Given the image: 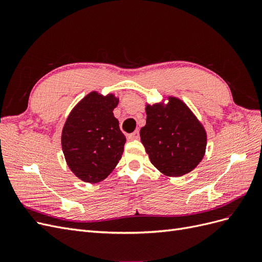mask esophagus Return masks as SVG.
<instances>
[{"instance_id": "34e87169", "label": "esophagus", "mask_w": 262, "mask_h": 262, "mask_svg": "<svg viewBox=\"0 0 262 262\" xmlns=\"http://www.w3.org/2000/svg\"><path fill=\"white\" fill-rule=\"evenodd\" d=\"M139 138H140L139 131H134L133 133H131V134H129V136H128L129 140H138Z\"/></svg>"}]
</instances>
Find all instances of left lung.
<instances>
[{
    "instance_id": "left-lung-1",
    "label": "left lung",
    "mask_w": 262,
    "mask_h": 262,
    "mask_svg": "<svg viewBox=\"0 0 262 262\" xmlns=\"http://www.w3.org/2000/svg\"><path fill=\"white\" fill-rule=\"evenodd\" d=\"M146 124L140 137L149 161L168 177L193 170L207 148V132L184 101L168 97V102L146 105Z\"/></svg>"
}]
</instances>
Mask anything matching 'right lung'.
Returning a JSON list of instances; mask_svg holds the SVG:
<instances>
[{
    "instance_id": "obj_1",
    "label": "right lung",
    "mask_w": 262,
    "mask_h": 262,
    "mask_svg": "<svg viewBox=\"0 0 262 262\" xmlns=\"http://www.w3.org/2000/svg\"><path fill=\"white\" fill-rule=\"evenodd\" d=\"M119 99L92 92L70 113L61 143L67 164L76 177L96 184L107 178L123 153L125 137L113 110Z\"/></svg>"
}]
</instances>
